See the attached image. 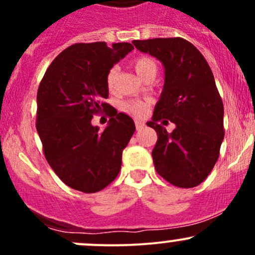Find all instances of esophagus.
<instances>
[{"label": "esophagus", "mask_w": 255, "mask_h": 255, "mask_svg": "<svg viewBox=\"0 0 255 255\" xmlns=\"http://www.w3.org/2000/svg\"><path fill=\"white\" fill-rule=\"evenodd\" d=\"M135 127H137V130H142L145 127V123L142 121H135Z\"/></svg>", "instance_id": "1"}]
</instances>
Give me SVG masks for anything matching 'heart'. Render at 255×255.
<instances>
[{"label":"heart","instance_id":"obj_1","mask_svg":"<svg viewBox=\"0 0 255 255\" xmlns=\"http://www.w3.org/2000/svg\"><path fill=\"white\" fill-rule=\"evenodd\" d=\"M133 68H134L135 73L144 79L148 74L150 73H156V63L154 59L149 58V56H139V58L134 59L133 61ZM117 68L113 66L110 69V71L107 73V86L110 90L113 89L116 82V78H117ZM121 110L126 113H129V115L134 116V117H142L148 111L149 102L144 101V100H127V101L121 102L120 105Z\"/></svg>","mask_w":255,"mask_h":255}]
</instances>
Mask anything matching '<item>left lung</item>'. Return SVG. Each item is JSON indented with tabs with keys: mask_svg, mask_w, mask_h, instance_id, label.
I'll return each mask as SVG.
<instances>
[{
	"mask_svg": "<svg viewBox=\"0 0 255 255\" xmlns=\"http://www.w3.org/2000/svg\"><path fill=\"white\" fill-rule=\"evenodd\" d=\"M135 48L161 61L163 92L146 122L158 134L153 155L156 173L177 187H195L212 171L225 137L223 102L210 65L184 38L133 40ZM170 120L176 129L163 127Z\"/></svg>",
	"mask_w": 255,
	"mask_h": 255,
	"instance_id": "1",
	"label": "left lung"
}]
</instances>
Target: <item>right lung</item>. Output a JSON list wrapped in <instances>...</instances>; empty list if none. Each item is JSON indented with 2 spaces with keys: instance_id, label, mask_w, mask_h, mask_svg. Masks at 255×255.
Masks as SVG:
<instances>
[{
  "instance_id": "add662e5",
  "label": "right lung",
  "mask_w": 255,
  "mask_h": 255,
  "mask_svg": "<svg viewBox=\"0 0 255 255\" xmlns=\"http://www.w3.org/2000/svg\"><path fill=\"white\" fill-rule=\"evenodd\" d=\"M133 49L130 43H78L61 51L43 76L37 132L49 165L71 189L97 192L120 173L135 125L104 100L109 97L107 73ZM100 112L112 117L104 131L91 125Z\"/></svg>"
}]
</instances>
